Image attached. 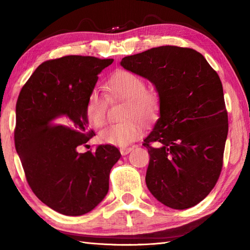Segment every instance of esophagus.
<instances>
[{
  "label": "esophagus",
  "instance_id": "34e87169",
  "mask_svg": "<svg viewBox=\"0 0 250 250\" xmlns=\"http://www.w3.org/2000/svg\"><path fill=\"white\" fill-rule=\"evenodd\" d=\"M132 150H133V147H122V148H120V152H121L122 156L128 155V153L131 152Z\"/></svg>",
  "mask_w": 250,
  "mask_h": 250
}]
</instances>
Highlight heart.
<instances>
[{"instance_id":"1","label":"heart","mask_w":250,"mask_h":250,"mask_svg":"<svg viewBox=\"0 0 250 250\" xmlns=\"http://www.w3.org/2000/svg\"><path fill=\"white\" fill-rule=\"evenodd\" d=\"M105 89L111 98L126 101L124 111L126 120L106 126L100 132V140L115 146L130 145L143 133L140 119L147 122L156 118L160 109V95L157 90L146 88L141 76L126 70L116 71L106 82ZM106 110L104 95L97 91L90 92L86 102V116L90 125L101 128L106 121Z\"/></svg>"}]
</instances>
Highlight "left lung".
Instances as JSON below:
<instances>
[{
	"instance_id": "left-lung-1",
	"label": "left lung",
	"mask_w": 250,
	"mask_h": 250,
	"mask_svg": "<svg viewBox=\"0 0 250 250\" xmlns=\"http://www.w3.org/2000/svg\"><path fill=\"white\" fill-rule=\"evenodd\" d=\"M121 66L148 79L160 95V116L144 140L146 185L167 207L205 199L219 178L228 113L218 74L200 52L161 46L122 58Z\"/></svg>"
}]
</instances>
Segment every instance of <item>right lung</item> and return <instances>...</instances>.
Returning <instances> with one entry per match:
<instances>
[{
    "instance_id": "obj_1",
    "label": "right lung",
    "mask_w": 250,
    "mask_h": 250,
    "mask_svg": "<svg viewBox=\"0 0 250 250\" xmlns=\"http://www.w3.org/2000/svg\"><path fill=\"white\" fill-rule=\"evenodd\" d=\"M113 59L65 56L42 63L21 89L16 104L15 146L26 182L44 204L66 216L98 206L109 188L118 148H77L95 135L88 129L86 102L98 75Z\"/></svg>"
}]
</instances>
